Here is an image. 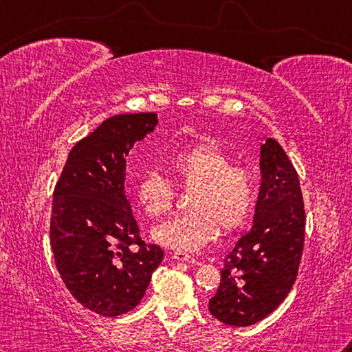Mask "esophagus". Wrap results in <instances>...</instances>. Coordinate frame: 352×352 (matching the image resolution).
<instances>
[{
	"label": "esophagus",
	"mask_w": 352,
	"mask_h": 352,
	"mask_svg": "<svg viewBox=\"0 0 352 352\" xmlns=\"http://www.w3.org/2000/svg\"><path fill=\"white\" fill-rule=\"evenodd\" d=\"M172 258H174L175 261H184V262H190V264H199V261L192 258L189 253L186 252H175L172 253Z\"/></svg>",
	"instance_id": "1"
}]
</instances>
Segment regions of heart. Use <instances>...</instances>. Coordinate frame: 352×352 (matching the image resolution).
I'll return each instance as SVG.
<instances>
[{
    "instance_id": "obj_1",
    "label": "heart",
    "mask_w": 352,
    "mask_h": 352,
    "mask_svg": "<svg viewBox=\"0 0 352 352\" xmlns=\"http://www.w3.org/2000/svg\"><path fill=\"white\" fill-rule=\"evenodd\" d=\"M166 169L184 189L189 212L157 225L153 239L177 250H199L222 231L247 222L258 200V182L245 166L233 164L222 148L197 144L166 158ZM136 200L147 216L158 217L174 206L175 190L168 178L148 170L136 184Z\"/></svg>"
}]
</instances>
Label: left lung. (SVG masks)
Wrapping results in <instances>:
<instances>
[{"label":"left lung","instance_id":"8db88e82","mask_svg":"<svg viewBox=\"0 0 352 352\" xmlns=\"http://www.w3.org/2000/svg\"><path fill=\"white\" fill-rule=\"evenodd\" d=\"M261 188L252 230L226 254L214 318L250 326L281 305L294 285L305 247V204L298 174L278 141L261 146Z\"/></svg>","mask_w":352,"mask_h":352}]
</instances>
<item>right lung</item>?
I'll return each mask as SVG.
<instances>
[{"label": "right lung", "mask_w": 352, "mask_h": 352, "mask_svg": "<svg viewBox=\"0 0 352 352\" xmlns=\"http://www.w3.org/2000/svg\"><path fill=\"white\" fill-rule=\"evenodd\" d=\"M157 113L116 115L71 148L54 189L51 248L83 307L118 317L140 305L164 252L141 239L124 190L126 158L152 133Z\"/></svg>", "instance_id": "add662e5"}]
</instances>
